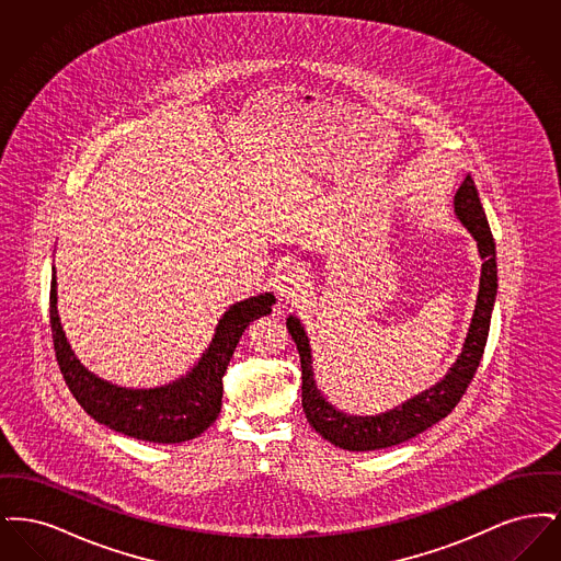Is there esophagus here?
I'll return each mask as SVG.
<instances>
[{
  "label": "esophagus",
  "instance_id": "obj_1",
  "mask_svg": "<svg viewBox=\"0 0 561 561\" xmlns=\"http://www.w3.org/2000/svg\"><path fill=\"white\" fill-rule=\"evenodd\" d=\"M302 273L298 271L296 267H290V265H286V267L279 268L277 271V275H275V293L277 296L282 298V300H294L298 293L302 290Z\"/></svg>",
  "mask_w": 561,
  "mask_h": 561
}]
</instances>
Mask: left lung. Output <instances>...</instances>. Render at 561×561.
Wrapping results in <instances>:
<instances>
[{
	"instance_id": "obj_1",
	"label": "left lung",
	"mask_w": 561,
	"mask_h": 561,
	"mask_svg": "<svg viewBox=\"0 0 561 561\" xmlns=\"http://www.w3.org/2000/svg\"><path fill=\"white\" fill-rule=\"evenodd\" d=\"M454 214L462 222V227L473 236V240L478 241L481 259L480 293H478L476 311H473L462 351L458 353L453 368L433 387L380 414H370V416L347 414L325 400L318 389V382L313 376V355H311V345H309L305 325L294 316L286 320L288 332L293 334V341L300 355L305 416L309 425L330 444L348 453H370V450H382V448L403 444L416 437L419 433L433 427L442 419H446L453 412L454 405L462 398V393L467 391L469 382L473 380V374L480 366L483 347L488 341L499 277H496L494 238L490 233L488 218L481 208L480 193L469 174L454 195Z\"/></svg>"
}]
</instances>
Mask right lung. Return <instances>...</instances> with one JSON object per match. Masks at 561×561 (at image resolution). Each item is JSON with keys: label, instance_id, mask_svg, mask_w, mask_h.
<instances>
[{"label": "right lung", "instance_id": "right-lung-1", "mask_svg": "<svg viewBox=\"0 0 561 561\" xmlns=\"http://www.w3.org/2000/svg\"><path fill=\"white\" fill-rule=\"evenodd\" d=\"M56 268L50 284L54 351L62 378L81 408L101 425L153 444H181L202 435L218 419L222 376L250 321L271 313L275 296H250L231 305L216 323L213 343L185 376L153 387L130 389L90 373L69 345L56 307Z\"/></svg>", "mask_w": 561, "mask_h": 561}]
</instances>
